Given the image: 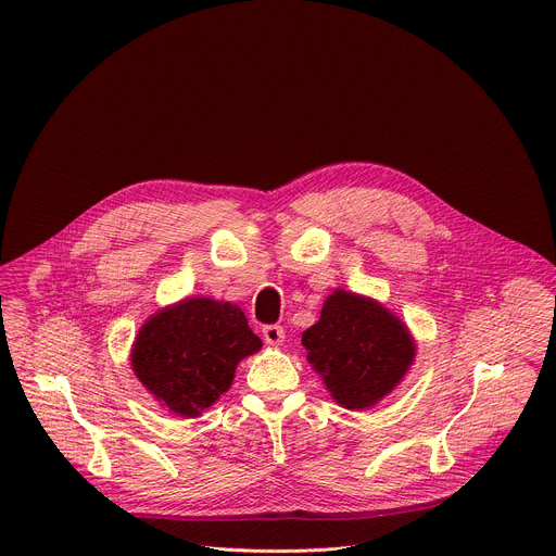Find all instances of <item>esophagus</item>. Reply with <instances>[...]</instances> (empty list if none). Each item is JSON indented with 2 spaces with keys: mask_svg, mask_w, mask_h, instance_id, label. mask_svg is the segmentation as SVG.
Instances as JSON below:
<instances>
[{
  "mask_svg": "<svg viewBox=\"0 0 556 556\" xmlns=\"http://www.w3.org/2000/svg\"><path fill=\"white\" fill-rule=\"evenodd\" d=\"M262 332H264V341L268 345H281L286 339V332L281 326H266Z\"/></svg>",
  "mask_w": 556,
  "mask_h": 556,
  "instance_id": "obj_1",
  "label": "esophagus"
}]
</instances>
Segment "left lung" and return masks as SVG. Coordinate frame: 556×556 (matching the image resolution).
Returning <instances> with one entry per match:
<instances>
[{"instance_id":"8db88e82","label":"left lung","mask_w":556,"mask_h":556,"mask_svg":"<svg viewBox=\"0 0 556 556\" xmlns=\"http://www.w3.org/2000/svg\"><path fill=\"white\" fill-rule=\"evenodd\" d=\"M307 361L345 409H365L401 382L416 350L403 321L376 301L334 290L301 337Z\"/></svg>"}]
</instances>
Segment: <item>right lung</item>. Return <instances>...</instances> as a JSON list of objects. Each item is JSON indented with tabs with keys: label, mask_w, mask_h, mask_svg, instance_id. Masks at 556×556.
Masks as SVG:
<instances>
[{
	"label": "right lung",
	"mask_w": 556,
	"mask_h": 556,
	"mask_svg": "<svg viewBox=\"0 0 556 556\" xmlns=\"http://www.w3.org/2000/svg\"><path fill=\"white\" fill-rule=\"evenodd\" d=\"M260 348L262 339L240 307L187 299L140 328L131 367L163 407L195 418L230 387L237 363Z\"/></svg>",
	"instance_id": "add662e5"
}]
</instances>
